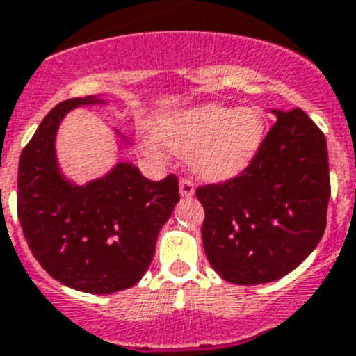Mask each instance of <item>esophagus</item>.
<instances>
[{
    "label": "esophagus",
    "instance_id": "1",
    "mask_svg": "<svg viewBox=\"0 0 356 356\" xmlns=\"http://www.w3.org/2000/svg\"><path fill=\"white\" fill-rule=\"evenodd\" d=\"M180 195L181 196H193L195 195V181L191 178H181L180 180Z\"/></svg>",
    "mask_w": 356,
    "mask_h": 356
}]
</instances>
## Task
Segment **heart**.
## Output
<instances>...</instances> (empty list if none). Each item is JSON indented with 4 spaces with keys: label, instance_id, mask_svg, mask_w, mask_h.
I'll return each instance as SVG.
<instances>
[{
    "label": "heart",
    "instance_id": "b5f03b06",
    "mask_svg": "<svg viewBox=\"0 0 356 356\" xmlns=\"http://www.w3.org/2000/svg\"><path fill=\"white\" fill-rule=\"evenodd\" d=\"M156 134L172 152L189 156L200 176L225 180L254 158L266 134V118L254 107L205 104L161 118ZM147 145L160 149L151 136Z\"/></svg>",
    "mask_w": 356,
    "mask_h": 356
}]
</instances>
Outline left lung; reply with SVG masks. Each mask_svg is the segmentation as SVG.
<instances>
[{
  "label": "left lung",
  "instance_id": "obj_1",
  "mask_svg": "<svg viewBox=\"0 0 356 356\" xmlns=\"http://www.w3.org/2000/svg\"><path fill=\"white\" fill-rule=\"evenodd\" d=\"M249 165L200 185L207 260L224 280L257 286L286 277L318 245L331 196L324 132L302 111H275Z\"/></svg>",
  "mask_w": 356,
  "mask_h": 356
}]
</instances>
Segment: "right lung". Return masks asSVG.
<instances>
[{"label": "right lung", "mask_w": 356, "mask_h": 356, "mask_svg": "<svg viewBox=\"0 0 356 356\" xmlns=\"http://www.w3.org/2000/svg\"><path fill=\"white\" fill-rule=\"evenodd\" d=\"M102 99L70 98L47 114L19 158L17 218L32 254L72 289L108 295L145 275L161 225L180 200L178 178L147 180L131 163L79 187L60 175L54 140L70 108Z\"/></svg>", "instance_id": "obj_1"}]
</instances>
